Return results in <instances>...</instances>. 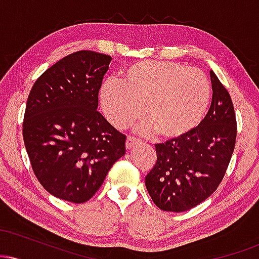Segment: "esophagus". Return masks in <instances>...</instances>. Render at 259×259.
<instances>
[{"instance_id": "1", "label": "esophagus", "mask_w": 259, "mask_h": 259, "mask_svg": "<svg viewBox=\"0 0 259 259\" xmlns=\"http://www.w3.org/2000/svg\"><path fill=\"white\" fill-rule=\"evenodd\" d=\"M139 144H141V140L135 138V136H127L126 142H125V146L127 150H132L133 147H135L136 145H139Z\"/></svg>"}]
</instances>
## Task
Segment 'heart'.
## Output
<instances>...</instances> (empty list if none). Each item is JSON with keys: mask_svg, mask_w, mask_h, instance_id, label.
<instances>
[{"mask_svg": "<svg viewBox=\"0 0 259 259\" xmlns=\"http://www.w3.org/2000/svg\"><path fill=\"white\" fill-rule=\"evenodd\" d=\"M209 82L196 68L171 61H144L121 73L120 81L106 82L101 101L117 127H126L142 114L145 132L178 139L196 129L209 103Z\"/></svg>", "mask_w": 259, "mask_h": 259, "instance_id": "1", "label": "heart"}]
</instances>
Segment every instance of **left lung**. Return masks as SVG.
I'll list each match as a JSON object with an SVG mask.
<instances>
[{
  "label": "left lung",
  "mask_w": 259,
  "mask_h": 259,
  "mask_svg": "<svg viewBox=\"0 0 259 259\" xmlns=\"http://www.w3.org/2000/svg\"><path fill=\"white\" fill-rule=\"evenodd\" d=\"M212 103L191 133L156 145L157 160L145 178L157 207L185 212L207 200L224 178L236 141V117L230 95L210 70Z\"/></svg>",
  "instance_id": "8db88e82"
}]
</instances>
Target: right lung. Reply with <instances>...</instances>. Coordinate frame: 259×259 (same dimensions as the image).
I'll return each instance as SVG.
<instances>
[{
  "label": "right lung",
  "instance_id": "obj_1",
  "mask_svg": "<svg viewBox=\"0 0 259 259\" xmlns=\"http://www.w3.org/2000/svg\"><path fill=\"white\" fill-rule=\"evenodd\" d=\"M111 61L88 50L65 56L38 76L28 96L26 152L44 189L61 200H90L125 154L126 136L97 111Z\"/></svg>",
  "mask_w": 259,
  "mask_h": 259
}]
</instances>
